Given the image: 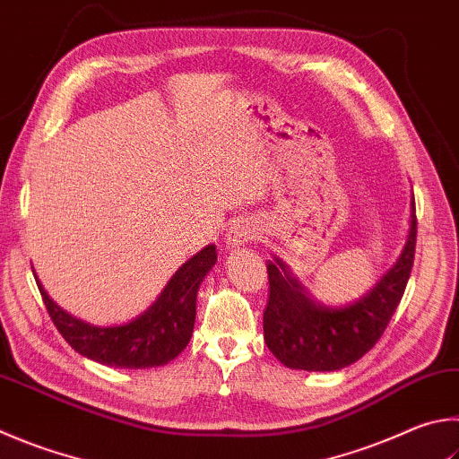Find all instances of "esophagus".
<instances>
[{"instance_id": "obj_1", "label": "esophagus", "mask_w": 459, "mask_h": 459, "mask_svg": "<svg viewBox=\"0 0 459 459\" xmlns=\"http://www.w3.org/2000/svg\"><path fill=\"white\" fill-rule=\"evenodd\" d=\"M253 238H256L255 222L243 219V221H238L235 227H230L229 235H227V243L232 245V247H240V245H245Z\"/></svg>"}]
</instances>
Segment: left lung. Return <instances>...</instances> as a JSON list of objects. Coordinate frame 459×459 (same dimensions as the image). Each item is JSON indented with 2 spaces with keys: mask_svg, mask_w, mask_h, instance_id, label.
Returning <instances> with one entry per match:
<instances>
[{
  "mask_svg": "<svg viewBox=\"0 0 459 459\" xmlns=\"http://www.w3.org/2000/svg\"><path fill=\"white\" fill-rule=\"evenodd\" d=\"M418 219L411 198L410 232L397 263L359 301L327 307L305 289L289 266L274 256L266 263L269 301L263 315L266 347L290 369L337 371L369 351L394 316L410 281Z\"/></svg>",
  "mask_w": 459,
  "mask_h": 459,
  "instance_id": "1",
  "label": "left lung"
}]
</instances>
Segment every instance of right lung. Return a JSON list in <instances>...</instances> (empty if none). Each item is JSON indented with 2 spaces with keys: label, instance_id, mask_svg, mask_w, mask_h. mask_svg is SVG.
<instances>
[{
  "label": "right lung",
  "instance_id": "1",
  "mask_svg": "<svg viewBox=\"0 0 459 459\" xmlns=\"http://www.w3.org/2000/svg\"><path fill=\"white\" fill-rule=\"evenodd\" d=\"M216 263V247L208 245L180 266L148 309L126 325L98 327L57 307L38 282L56 329L74 351L91 361L120 369L166 365L185 351L196 319V293Z\"/></svg>",
  "mask_w": 459,
  "mask_h": 459
}]
</instances>
